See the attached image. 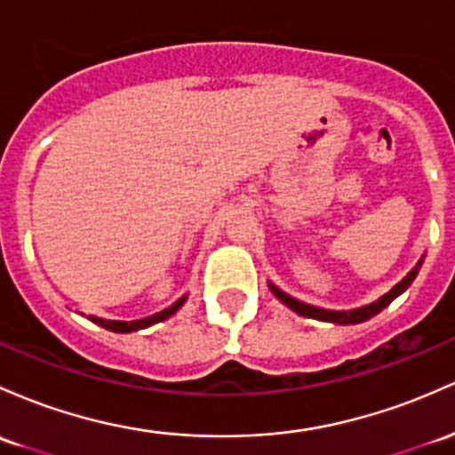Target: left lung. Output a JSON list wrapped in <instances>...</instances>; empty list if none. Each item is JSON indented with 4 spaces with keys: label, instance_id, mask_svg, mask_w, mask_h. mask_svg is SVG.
<instances>
[{
    "label": "left lung",
    "instance_id": "obj_1",
    "mask_svg": "<svg viewBox=\"0 0 455 455\" xmlns=\"http://www.w3.org/2000/svg\"><path fill=\"white\" fill-rule=\"evenodd\" d=\"M423 261L417 263V267L412 269L411 274H408L406 278H403L402 283H397L395 287L391 289L388 293H384L380 300L367 304V307H361V308H354V311H323V308H317V307H311V304H304L300 300H296V298L287 296V293H283L281 289H276L274 284H269L274 291V296L278 298L283 304H287L291 311H296L298 315H304V317H313V319H322V322H332V323H343V326H347V323H361V322H367V319H371L373 315H378V313L382 311V308H387L388 304H391L399 293L406 291L408 287H411V283L414 281V276L419 274V267H421Z\"/></svg>",
    "mask_w": 455,
    "mask_h": 455
}]
</instances>
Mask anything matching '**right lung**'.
Returning a JSON list of instances; mask_svg holds the SVG:
<instances>
[{
  "instance_id": "right-lung-1",
  "label": "right lung",
  "mask_w": 455,
  "mask_h": 455,
  "mask_svg": "<svg viewBox=\"0 0 455 455\" xmlns=\"http://www.w3.org/2000/svg\"><path fill=\"white\" fill-rule=\"evenodd\" d=\"M186 302V298H181L179 302H174L171 308H166V311L157 313V315L153 317H147V319H136V322H108V319H94L97 323H101L103 328H108V331L112 332H133V331H142V328L151 326V323H157V322H164V319H168L174 313L179 311V307Z\"/></svg>"
}]
</instances>
